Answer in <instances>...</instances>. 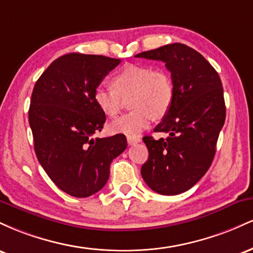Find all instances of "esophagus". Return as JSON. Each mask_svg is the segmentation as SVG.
<instances>
[{"instance_id": "esophagus-1", "label": "esophagus", "mask_w": 253, "mask_h": 253, "mask_svg": "<svg viewBox=\"0 0 253 253\" xmlns=\"http://www.w3.org/2000/svg\"><path fill=\"white\" fill-rule=\"evenodd\" d=\"M140 141H141L140 136L127 135V143H128V145H135V144L140 143Z\"/></svg>"}]
</instances>
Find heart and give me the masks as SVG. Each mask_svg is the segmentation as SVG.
<instances>
[{
  "mask_svg": "<svg viewBox=\"0 0 253 253\" xmlns=\"http://www.w3.org/2000/svg\"><path fill=\"white\" fill-rule=\"evenodd\" d=\"M112 88L97 86L94 102L106 117L114 118L128 98L132 112L113 120L108 128L114 134L138 135L149 128L153 118L162 119L172 106L175 89L170 75L145 64H127L112 78Z\"/></svg>",
  "mask_w": 253,
  "mask_h": 253,
  "instance_id": "b5f03b06",
  "label": "heart"
}]
</instances>
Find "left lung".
<instances>
[{"mask_svg": "<svg viewBox=\"0 0 253 253\" xmlns=\"http://www.w3.org/2000/svg\"><path fill=\"white\" fill-rule=\"evenodd\" d=\"M135 57L162 60L171 72L172 106L153 129L168 136L143 138L149 159L141 176L156 193L177 195L194 187L213 162L226 118L221 80L202 54L184 43H169Z\"/></svg>", "mask_w": 253, "mask_h": 253, "instance_id": "left-lung-1", "label": "left lung"}]
</instances>
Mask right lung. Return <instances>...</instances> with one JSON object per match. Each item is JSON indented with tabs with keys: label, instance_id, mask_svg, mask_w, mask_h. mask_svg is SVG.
Listing matches in <instances>:
<instances>
[{
	"label": "right lung",
	"instance_id": "obj_1",
	"mask_svg": "<svg viewBox=\"0 0 253 253\" xmlns=\"http://www.w3.org/2000/svg\"><path fill=\"white\" fill-rule=\"evenodd\" d=\"M119 64L115 58L69 53L52 62L34 85L28 120L37 158L71 196L88 197L102 189L110 163L127 147L124 134L92 138L106 121L94 90Z\"/></svg>",
	"mask_w": 253,
	"mask_h": 253
}]
</instances>
